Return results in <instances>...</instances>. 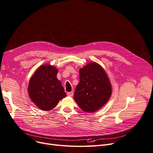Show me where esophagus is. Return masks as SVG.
I'll list each match as a JSON object with an SVG mask.
<instances>
[{"label":"esophagus","instance_id":"1","mask_svg":"<svg viewBox=\"0 0 153 153\" xmlns=\"http://www.w3.org/2000/svg\"><path fill=\"white\" fill-rule=\"evenodd\" d=\"M73 91H70V92H68L67 93V95L69 96V97H73Z\"/></svg>","mask_w":153,"mask_h":153}]
</instances>
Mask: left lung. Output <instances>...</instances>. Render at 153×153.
Returning a JSON list of instances; mask_svg holds the SVG:
<instances>
[{
  "label": "left lung",
  "mask_w": 153,
  "mask_h": 153,
  "mask_svg": "<svg viewBox=\"0 0 153 153\" xmlns=\"http://www.w3.org/2000/svg\"><path fill=\"white\" fill-rule=\"evenodd\" d=\"M79 83L74 99L87 113H94L102 108L112 94V85L103 68L91 62L79 69Z\"/></svg>",
  "instance_id": "1"
}]
</instances>
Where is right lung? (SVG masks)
Listing matches in <instances>:
<instances>
[{
	"mask_svg": "<svg viewBox=\"0 0 153 153\" xmlns=\"http://www.w3.org/2000/svg\"><path fill=\"white\" fill-rule=\"evenodd\" d=\"M58 71L54 66L43 65L29 80V96L35 105L43 111L53 109L59 100L66 97L62 82L56 77Z\"/></svg>",
	"mask_w": 153,
	"mask_h": 153,
	"instance_id": "right-lung-1",
	"label": "right lung"
}]
</instances>
